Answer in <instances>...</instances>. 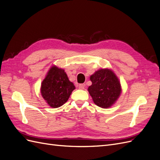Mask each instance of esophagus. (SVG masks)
<instances>
[{
    "label": "esophagus",
    "instance_id": "34e87169",
    "mask_svg": "<svg viewBox=\"0 0 160 160\" xmlns=\"http://www.w3.org/2000/svg\"><path fill=\"white\" fill-rule=\"evenodd\" d=\"M85 84H79V89H85Z\"/></svg>",
    "mask_w": 160,
    "mask_h": 160
}]
</instances>
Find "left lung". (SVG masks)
<instances>
[{"mask_svg":"<svg viewBox=\"0 0 160 160\" xmlns=\"http://www.w3.org/2000/svg\"><path fill=\"white\" fill-rule=\"evenodd\" d=\"M92 85L88 91L93 102L100 108L111 107L122 91L118 77L109 69H100L90 77Z\"/></svg>","mask_w":160,"mask_h":160,"instance_id":"8db88e82","label":"left lung"}]
</instances>
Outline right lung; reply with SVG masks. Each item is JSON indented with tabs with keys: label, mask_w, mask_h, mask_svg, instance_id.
<instances>
[{
	"label": "right lung",
	"mask_w": 160,
	"mask_h": 160,
	"mask_svg": "<svg viewBox=\"0 0 160 160\" xmlns=\"http://www.w3.org/2000/svg\"><path fill=\"white\" fill-rule=\"evenodd\" d=\"M75 89L65 71L54 66L42 81L41 92L42 98L51 108H57L67 102Z\"/></svg>",
	"instance_id": "add662e5"
}]
</instances>
